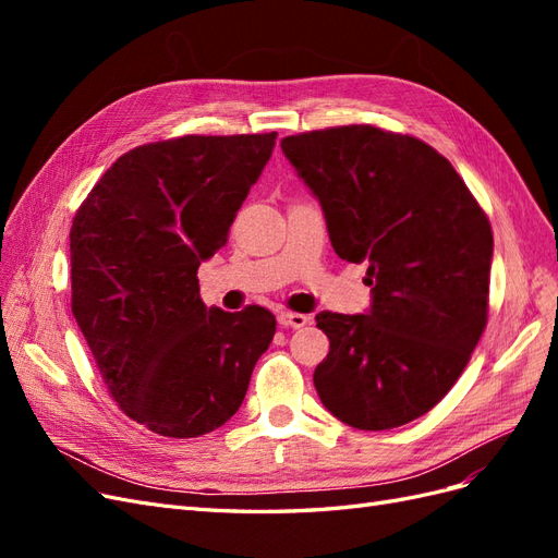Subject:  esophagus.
<instances>
[{
  "instance_id": "obj_1",
  "label": "esophagus",
  "mask_w": 558,
  "mask_h": 558,
  "mask_svg": "<svg viewBox=\"0 0 558 558\" xmlns=\"http://www.w3.org/2000/svg\"><path fill=\"white\" fill-rule=\"evenodd\" d=\"M279 324L286 328H305L310 324L307 314H298V312H281L279 314Z\"/></svg>"
}]
</instances>
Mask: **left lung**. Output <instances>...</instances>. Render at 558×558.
I'll return each instance as SVG.
<instances>
[{"label": "left lung", "instance_id": "1", "mask_svg": "<svg viewBox=\"0 0 558 558\" xmlns=\"http://www.w3.org/2000/svg\"><path fill=\"white\" fill-rule=\"evenodd\" d=\"M283 156L318 197L337 256L367 263V314L320 312L326 410L359 430L424 416L465 369L488 318L492 223L451 162L410 134L340 125L291 134Z\"/></svg>", "mask_w": 558, "mask_h": 558}]
</instances>
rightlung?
I'll return each mask as SVG.
<instances>
[{
    "label": "right lung",
    "instance_id": "right-lung-1",
    "mask_svg": "<svg viewBox=\"0 0 558 558\" xmlns=\"http://www.w3.org/2000/svg\"><path fill=\"white\" fill-rule=\"evenodd\" d=\"M277 132L185 134L128 150L76 209L72 312L111 398L165 437H199L240 410L277 320L207 310L197 267L272 156Z\"/></svg>",
    "mask_w": 558,
    "mask_h": 558
}]
</instances>
